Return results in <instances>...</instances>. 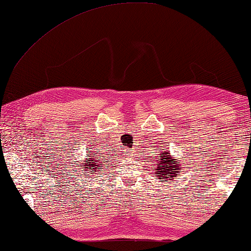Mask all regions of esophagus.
Instances as JSON below:
<instances>
[{
    "label": "esophagus",
    "mask_w": 251,
    "mask_h": 251,
    "mask_svg": "<svg viewBox=\"0 0 251 251\" xmlns=\"http://www.w3.org/2000/svg\"><path fill=\"white\" fill-rule=\"evenodd\" d=\"M124 152H125V154L126 155H130V154H132V151H130V150H124Z\"/></svg>",
    "instance_id": "esophagus-1"
}]
</instances>
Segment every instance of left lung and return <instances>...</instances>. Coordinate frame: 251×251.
Listing matches in <instances>:
<instances>
[{"mask_svg": "<svg viewBox=\"0 0 251 251\" xmlns=\"http://www.w3.org/2000/svg\"><path fill=\"white\" fill-rule=\"evenodd\" d=\"M156 166L155 169V174H156V180L161 182H171L173 178L176 177L177 173H181V163L177 161V158H173V155L169 152H162L160 156L156 158Z\"/></svg>", "mask_w": 251, "mask_h": 251, "instance_id": "left-lung-1", "label": "left lung"}]
</instances>
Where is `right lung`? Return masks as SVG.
Returning <instances> with one entry per match:
<instances>
[{
    "instance_id": "add662e5",
    "label": "right lung",
    "mask_w": 251,
    "mask_h": 251,
    "mask_svg": "<svg viewBox=\"0 0 251 251\" xmlns=\"http://www.w3.org/2000/svg\"><path fill=\"white\" fill-rule=\"evenodd\" d=\"M87 157H89L88 160H83V162L81 163V172H83V171H89V174H96L106 169L104 163H106L107 161H105V158H100L102 156L98 157V155L94 153ZM89 174H86V176H89Z\"/></svg>"
}]
</instances>
